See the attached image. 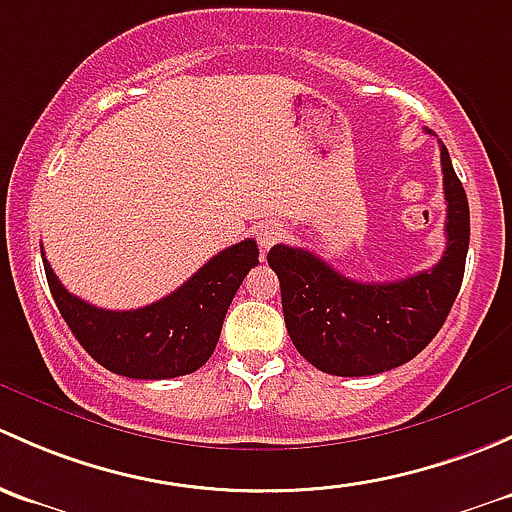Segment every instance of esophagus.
<instances>
[{
    "mask_svg": "<svg viewBox=\"0 0 512 512\" xmlns=\"http://www.w3.org/2000/svg\"><path fill=\"white\" fill-rule=\"evenodd\" d=\"M281 236H283V226L276 224V221H266V224L258 226L256 231V239L258 244H261V249H271Z\"/></svg>",
    "mask_w": 512,
    "mask_h": 512,
    "instance_id": "esophagus-1",
    "label": "esophagus"
}]
</instances>
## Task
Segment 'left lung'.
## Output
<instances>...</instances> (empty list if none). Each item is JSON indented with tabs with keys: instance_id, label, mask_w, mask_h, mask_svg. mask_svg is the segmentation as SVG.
Here are the masks:
<instances>
[{
	"instance_id": "1",
	"label": "left lung",
	"mask_w": 512,
	"mask_h": 512,
	"mask_svg": "<svg viewBox=\"0 0 512 512\" xmlns=\"http://www.w3.org/2000/svg\"><path fill=\"white\" fill-rule=\"evenodd\" d=\"M446 251L429 271L392 283H360L320 256L276 244L268 266L281 281L283 318L295 350L320 372L367 377L419 355L444 325L466 268L471 214L461 179L441 145Z\"/></svg>"
}]
</instances>
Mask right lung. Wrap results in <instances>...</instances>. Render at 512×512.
Instances as JSON below:
<instances>
[{"label": "right lung", "instance_id": "obj_1", "mask_svg": "<svg viewBox=\"0 0 512 512\" xmlns=\"http://www.w3.org/2000/svg\"><path fill=\"white\" fill-rule=\"evenodd\" d=\"M256 263V241H239L209 258L175 293L135 310L96 308L68 293L46 256L44 271L63 320L93 360L123 377L172 379L212 357L226 310Z\"/></svg>", "mask_w": 512, "mask_h": 512}]
</instances>
